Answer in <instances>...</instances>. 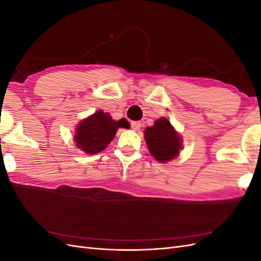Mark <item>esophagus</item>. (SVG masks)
I'll list each match as a JSON object with an SVG mask.
<instances>
[{
	"instance_id": "esophagus-1",
	"label": "esophagus",
	"mask_w": 261,
	"mask_h": 261,
	"mask_svg": "<svg viewBox=\"0 0 261 261\" xmlns=\"http://www.w3.org/2000/svg\"><path fill=\"white\" fill-rule=\"evenodd\" d=\"M141 127V123L140 122H132V128L133 130H139Z\"/></svg>"
}]
</instances>
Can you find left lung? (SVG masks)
<instances>
[{
  "instance_id": "8db88e82",
  "label": "left lung",
  "mask_w": 261,
  "mask_h": 261,
  "mask_svg": "<svg viewBox=\"0 0 261 261\" xmlns=\"http://www.w3.org/2000/svg\"><path fill=\"white\" fill-rule=\"evenodd\" d=\"M144 136L150 153L158 162L175 159L183 149V139L167 117L158 118L152 126L146 127Z\"/></svg>"
}]
</instances>
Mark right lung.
Segmentation results:
<instances>
[{"label":"right lung","instance_id":"add662e5","mask_svg":"<svg viewBox=\"0 0 261 261\" xmlns=\"http://www.w3.org/2000/svg\"><path fill=\"white\" fill-rule=\"evenodd\" d=\"M122 120L114 121L112 116L102 110L94 112L77 124L74 141L76 147L87 154H96L105 150L123 127Z\"/></svg>","mask_w":261,"mask_h":261}]
</instances>
